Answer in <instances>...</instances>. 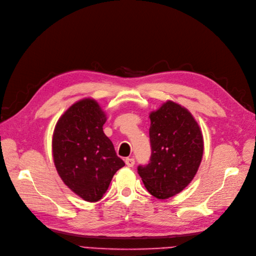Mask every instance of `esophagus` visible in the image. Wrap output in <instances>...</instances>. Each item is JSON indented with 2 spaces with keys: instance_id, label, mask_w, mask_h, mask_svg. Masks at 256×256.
<instances>
[{
  "instance_id": "esophagus-1",
  "label": "esophagus",
  "mask_w": 256,
  "mask_h": 256,
  "mask_svg": "<svg viewBox=\"0 0 256 256\" xmlns=\"http://www.w3.org/2000/svg\"><path fill=\"white\" fill-rule=\"evenodd\" d=\"M125 163L128 168H133L135 164V160H134V158H126Z\"/></svg>"
}]
</instances>
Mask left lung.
<instances>
[{
    "label": "left lung",
    "mask_w": 256,
    "mask_h": 256,
    "mask_svg": "<svg viewBox=\"0 0 256 256\" xmlns=\"http://www.w3.org/2000/svg\"><path fill=\"white\" fill-rule=\"evenodd\" d=\"M151 157L138 165L146 190L159 200L181 192L196 174L204 153L198 124L181 105L168 101L150 114Z\"/></svg>",
    "instance_id": "left-lung-1"
}]
</instances>
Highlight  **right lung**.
I'll use <instances>...</instances> for the list:
<instances>
[{
	"label": "right lung",
	"mask_w": 256,
	"mask_h": 256,
	"mask_svg": "<svg viewBox=\"0 0 256 256\" xmlns=\"http://www.w3.org/2000/svg\"><path fill=\"white\" fill-rule=\"evenodd\" d=\"M106 116L93 99L74 103L58 121L52 154L58 174L74 193L86 202H98L124 161L116 156L104 134Z\"/></svg>",
	"instance_id": "add662e5"
}]
</instances>
